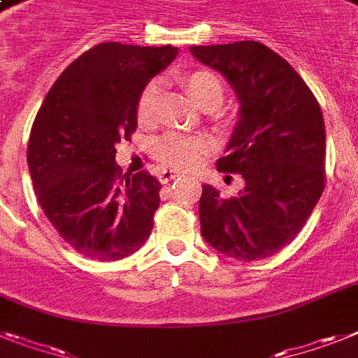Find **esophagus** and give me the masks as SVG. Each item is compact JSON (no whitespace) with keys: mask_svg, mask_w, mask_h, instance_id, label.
Instances as JSON below:
<instances>
[{"mask_svg":"<svg viewBox=\"0 0 358 358\" xmlns=\"http://www.w3.org/2000/svg\"><path fill=\"white\" fill-rule=\"evenodd\" d=\"M178 176H180V173L174 169H164V171H160V174H158V178H160L162 184H167V182H171V180H174V178H178Z\"/></svg>","mask_w":358,"mask_h":358,"instance_id":"esophagus-1","label":"esophagus"}]
</instances>
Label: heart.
Listing matches in <instances>:
<instances>
[{"label": "heart", "mask_w": 358, "mask_h": 358, "mask_svg": "<svg viewBox=\"0 0 358 358\" xmlns=\"http://www.w3.org/2000/svg\"><path fill=\"white\" fill-rule=\"evenodd\" d=\"M184 85L189 96L200 107L216 105L220 107L224 101V83L215 72L211 71H193L184 76ZM160 91L158 82L147 83L140 92L136 105V116L140 123H147L152 120L156 105V96ZM213 149L211 140L187 134L171 133L164 136L156 145V155L165 165L174 169H191L196 167L203 160V156Z\"/></svg>", "instance_id": "b5f03b06"}]
</instances>
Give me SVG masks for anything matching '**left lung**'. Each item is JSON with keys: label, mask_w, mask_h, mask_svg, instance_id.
<instances>
[{"label": "left lung", "mask_w": 358, "mask_h": 358, "mask_svg": "<svg viewBox=\"0 0 358 358\" xmlns=\"http://www.w3.org/2000/svg\"><path fill=\"white\" fill-rule=\"evenodd\" d=\"M189 50L220 72L238 98V120L216 169L245 180L227 200L202 185V236L224 257H271L299 235L324 191L322 110L295 69L258 41Z\"/></svg>", "instance_id": "obj_1"}]
</instances>
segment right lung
Wrapping results in <instances>:
<instances>
[{
  "label": "right lung",
  "mask_w": 358,
  "mask_h": 358,
  "mask_svg": "<svg viewBox=\"0 0 358 358\" xmlns=\"http://www.w3.org/2000/svg\"><path fill=\"white\" fill-rule=\"evenodd\" d=\"M176 54L171 45H96L59 74L36 114L27 149L34 193L83 257L122 260L151 235L160 182L147 171L122 178L114 156L136 131L140 92Z\"/></svg>",
  "instance_id": "right-lung-1"
}]
</instances>
